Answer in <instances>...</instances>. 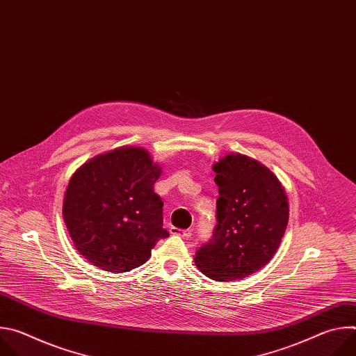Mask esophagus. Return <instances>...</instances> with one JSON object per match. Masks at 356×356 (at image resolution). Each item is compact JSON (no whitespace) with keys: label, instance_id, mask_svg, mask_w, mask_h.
Instances as JSON below:
<instances>
[{"label":"esophagus","instance_id":"1","mask_svg":"<svg viewBox=\"0 0 356 356\" xmlns=\"http://www.w3.org/2000/svg\"><path fill=\"white\" fill-rule=\"evenodd\" d=\"M170 234L172 235H179V236H181L184 239H188L191 236V231L190 229H180V228H176V227L170 228Z\"/></svg>","mask_w":356,"mask_h":356}]
</instances>
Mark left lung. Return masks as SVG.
Listing matches in <instances>:
<instances>
[{"instance_id":"1","label":"left lung","mask_w":356,"mask_h":356,"mask_svg":"<svg viewBox=\"0 0 356 356\" xmlns=\"http://www.w3.org/2000/svg\"><path fill=\"white\" fill-rule=\"evenodd\" d=\"M213 169L220 194L217 225L194 262L213 280H241L276 253L289 221L287 195L266 166L248 156L227 155Z\"/></svg>"}]
</instances>
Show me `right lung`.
I'll list each match as a JSON object with an SVG mask.
<instances>
[{"mask_svg": "<svg viewBox=\"0 0 356 356\" xmlns=\"http://www.w3.org/2000/svg\"><path fill=\"white\" fill-rule=\"evenodd\" d=\"M161 176L142 147L98 155L72 176L63 217L74 246L99 269L121 273L145 264L169 232L163 201L154 191Z\"/></svg>", "mask_w": 356, "mask_h": 356, "instance_id": "1", "label": "right lung"}]
</instances>
